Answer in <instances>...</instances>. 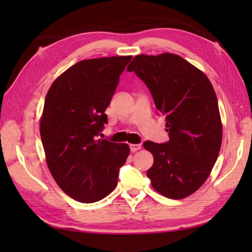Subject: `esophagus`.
Here are the masks:
<instances>
[{
  "label": "esophagus",
  "mask_w": 252,
  "mask_h": 252,
  "mask_svg": "<svg viewBox=\"0 0 252 252\" xmlns=\"http://www.w3.org/2000/svg\"><path fill=\"white\" fill-rule=\"evenodd\" d=\"M141 148H142L141 144H131V145H130V149H131L132 153H135L137 151H140Z\"/></svg>",
  "instance_id": "obj_1"
}]
</instances>
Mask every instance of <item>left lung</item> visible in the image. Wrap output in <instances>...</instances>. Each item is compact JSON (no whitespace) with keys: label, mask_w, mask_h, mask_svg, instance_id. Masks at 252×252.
Segmentation results:
<instances>
[{"label":"left lung","mask_w":252,"mask_h":252,"mask_svg":"<svg viewBox=\"0 0 252 252\" xmlns=\"http://www.w3.org/2000/svg\"><path fill=\"white\" fill-rule=\"evenodd\" d=\"M126 70L145 82L167 122V143H144L154 156L147 171L152 186L171 199L189 197L205 183L220 153L222 122L215 89L201 70L171 53L137 55Z\"/></svg>","instance_id":"8db88e82"}]
</instances>
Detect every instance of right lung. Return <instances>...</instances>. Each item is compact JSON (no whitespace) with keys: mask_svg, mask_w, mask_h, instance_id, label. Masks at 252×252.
Instances as JSON below:
<instances>
[{"mask_svg":"<svg viewBox=\"0 0 252 252\" xmlns=\"http://www.w3.org/2000/svg\"><path fill=\"white\" fill-rule=\"evenodd\" d=\"M132 56L80 61L52 83L40 119L47 167L74 200L96 202L115 189L127 144L96 140L119 77Z\"/></svg>","mask_w":252,"mask_h":252,"instance_id":"add662e5","label":"right lung"}]
</instances>
